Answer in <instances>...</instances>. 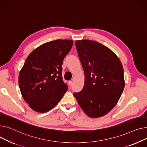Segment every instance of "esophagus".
<instances>
[{
  "mask_svg": "<svg viewBox=\"0 0 147 147\" xmlns=\"http://www.w3.org/2000/svg\"><path fill=\"white\" fill-rule=\"evenodd\" d=\"M68 85H69V86H71L72 85V81H68Z\"/></svg>",
  "mask_w": 147,
  "mask_h": 147,
  "instance_id": "obj_1",
  "label": "esophagus"
}]
</instances>
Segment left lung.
Listing matches in <instances>:
<instances>
[{
	"label": "left lung",
	"mask_w": 147,
	"mask_h": 147,
	"mask_svg": "<svg viewBox=\"0 0 147 147\" xmlns=\"http://www.w3.org/2000/svg\"><path fill=\"white\" fill-rule=\"evenodd\" d=\"M75 46L85 81L82 91L74 95L88 116L102 117L113 109L123 92V66L114 52L97 41L77 40Z\"/></svg>",
	"instance_id": "8db88e82"
}]
</instances>
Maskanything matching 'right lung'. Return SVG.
<instances>
[{
    "mask_svg": "<svg viewBox=\"0 0 147 147\" xmlns=\"http://www.w3.org/2000/svg\"><path fill=\"white\" fill-rule=\"evenodd\" d=\"M73 40L59 39L42 44L26 59L18 83L25 101L34 111L45 113L55 107L67 91L62 65Z\"/></svg>",
    "mask_w": 147,
    "mask_h": 147,
    "instance_id": "add662e5",
    "label": "right lung"
}]
</instances>
